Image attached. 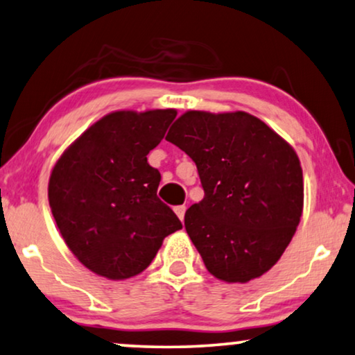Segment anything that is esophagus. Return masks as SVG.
Wrapping results in <instances>:
<instances>
[{
  "instance_id": "1",
  "label": "esophagus",
  "mask_w": 355,
  "mask_h": 355,
  "mask_svg": "<svg viewBox=\"0 0 355 355\" xmlns=\"http://www.w3.org/2000/svg\"><path fill=\"white\" fill-rule=\"evenodd\" d=\"M174 213H176L179 219L184 220V214H186V207H184V205H179V207L174 208Z\"/></svg>"
}]
</instances>
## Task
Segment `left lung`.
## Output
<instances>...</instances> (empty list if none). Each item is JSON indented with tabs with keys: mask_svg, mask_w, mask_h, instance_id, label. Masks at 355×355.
Wrapping results in <instances>:
<instances>
[{
	"mask_svg": "<svg viewBox=\"0 0 355 355\" xmlns=\"http://www.w3.org/2000/svg\"><path fill=\"white\" fill-rule=\"evenodd\" d=\"M166 141L197 165L205 197L184 225L208 272L227 284L258 279L284 254L304 205L300 158L246 112L189 110Z\"/></svg>",
	"mask_w": 355,
	"mask_h": 355,
	"instance_id": "8db88e82",
	"label": "left lung"
}]
</instances>
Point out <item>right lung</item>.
Segmentation results:
<instances>
[{
	"label": "right lung",
	"instance_id": "1",
	"mask_svg": "<svg viewBox=\"0 0 355 355\" xmlns=\"http://www.w3.org/2000/svg\"><path fill=\"white\" fill-rule=\"evenodd\" d=\"M176 115L174 109L112 112L54 165L51 211L69 250L94 274L110 280L141 274L165 237L182 229L157 197L162 176L147 163Z\"/></svg>",
	"mask_w": 355,
	"mask_h": 355
}]
</instances>
